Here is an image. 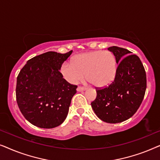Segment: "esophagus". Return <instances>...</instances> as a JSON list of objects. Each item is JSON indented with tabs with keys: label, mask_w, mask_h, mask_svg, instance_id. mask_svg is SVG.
<instances>
[{
	"label": "esophagus",
	"mask_w": 160,
	"mask_h": 160,
	"mask_svg": "<svg viewBox=\"0 0 160 160\" xmlns=\"http://www.w3.org/2000/svg\"><path fill=\"white\" fill-rule=\"evenodd\" d=\"M77 89V91L78 92H81V91H84V90H86V89H87V88H86V87H77V89Z\"/></svg>",
	"instance_id": "34e87169"
}]
</instances>
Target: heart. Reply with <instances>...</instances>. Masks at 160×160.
Returning a JSON list of instances; mask_svg holds the SVG:
<instances>
[{
    "instance_id": "b5f03b06",
    "label": "heart",
    "mask_w": 160,
    "mask_h": 160,
    "mask_svg": "<svg viewBox=\"0 0 160 160\" xmlns=\"http://www.w3.org/2000/svg\"><path fill=\"white\" fill-rule=\"evenodd\" d=\"M117 71V62L109 51H92L73 56L71 63L64 62L61 73L67 82L76 84L84 77L97 87L108 85L113 80Z\"/></svg>"
}]
</instances>
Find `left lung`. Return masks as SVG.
I'll use <instances>...</instances> for the list:
<instances>
[{"mask_svg":"<svg viewBox=\"0 0 160 160\" xmlns=\"http://www.w3.org/2000/svg\"><path fill=\"white\" fill-rule=\"evenodd\" d=\"M108 49L117 63L114 79L108 86L96 88L97 97L91 106L100 119L116 124L130 119L141 106L146 92V75L137 55L115 46Z\"/></svg>","mask_w":160,"mask_h":160,"instance_id":"left-lung-1","label":"left lung"}]
</instances>
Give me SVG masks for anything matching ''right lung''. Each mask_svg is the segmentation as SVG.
Segmentation results:
<instances>
[{
  "label": "right lung",
  "instance_id": "1",
  "mask_svg": "<svg viewBox=\"0 0 160 160\" xmlns=\"http://www.w3.org/2000/svg\"><path fill=\"white\" fill-rule=\"evenodd\" d=\"M72 52H48L34 57L17 76V105L24 117L38 128H56L66 119L77 86L63 78L60 70Z\"/></svg>",
  "mask_w": 160,
  "mask_h": 160
}]
</instances>
